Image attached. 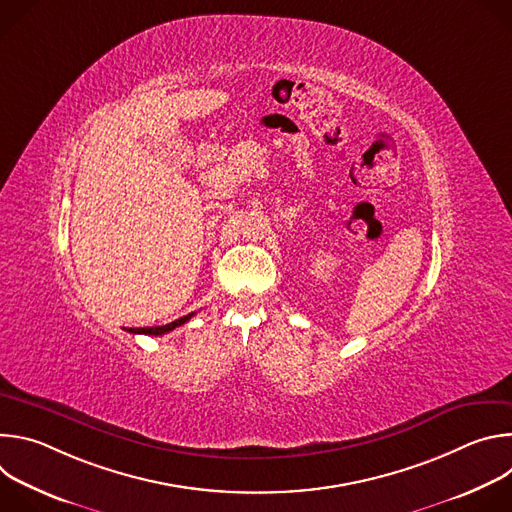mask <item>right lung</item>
Masks as SVG:
<instances>
[{"label": "right lung", "mask_w": 512, "mask_h": 512, "mask_svg": "<svg viewBox=\"0 0 512 512\" xmlns=\"http://www.w3.org/2000/svg\"><path fill=\"white\" fill-rule=\"evenodd\" d=\"M192 316H194V314H188V316H184V318H180V320H174V322H170V324H166V326H152V328H129L127 332H133V334H150V336H162V334H166V332H170V330H174V328H178V326L186 324V322H188Z\"/></svg>", "instance_id": "obj_1"}]
</instances>
